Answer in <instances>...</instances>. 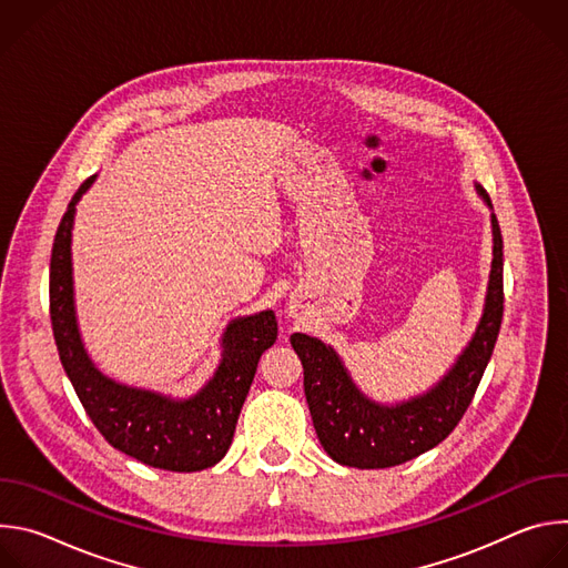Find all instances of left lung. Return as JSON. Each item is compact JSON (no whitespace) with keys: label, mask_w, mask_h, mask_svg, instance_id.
<instances>
[{"label":"left lung","mask_w":568,"mask_h":568,"mask_svg":"<svg viewBox=\"0 0 568 568\" xmlns=\"http://www.w3.org/2000/svg\"><path fill=\"white\" fill-rule=\"evenodd\" d=\"M483 202L490 195L476 186ZM493 270L483 316L467 348L449 373L427 393L384 407L351 379L337 353L323 342L294 333L292 348L303 364V388L321 447L342 465L382 469L407 463L443 443L476 393L504 318V240L493 213Z\"/></svg>","instance_id":"8db88e82"}]
</instances>
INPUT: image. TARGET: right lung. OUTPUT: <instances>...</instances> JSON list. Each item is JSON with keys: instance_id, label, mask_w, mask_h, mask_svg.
Returning a JSON list of instances; mask_svg holds the SVG:
<instances>
[{"instance_id": "1", "label": "right lung", "mask_w": 568, "mask_h": 568, "mask_svg": "<svg viewBox=\"0 0 568 568\" xmlns=\"http://www.w3.org/2000/svg\"><path fill=\"white\" fill-rule=\"evenodd\" d=\"M94 178L80 184L71 197L51 252L49 310L62 368L90 420L114 449L169 471L206 469L226 454L233 440L258 359L276 342V316L265 310L233 318L222 337V362L213 379L189 399H173L105 377L80 339L71 276L75 202L92 186Z\"/></svg>"}]
</instances>
